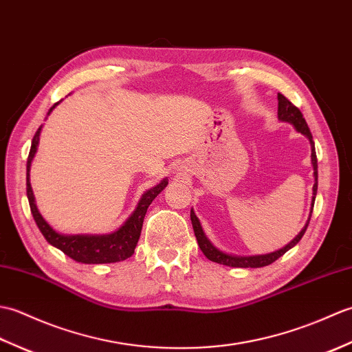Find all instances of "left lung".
Returning <instances> with one entry per match:
<instances>
[{
  "label": "left lung",
  "instance_id": "obj_1",
  "mask_svg": "<svg viewBox=\"0 0 352 352\" xmlns=\"http://www.w3.org/2000/svg\"><path fill=\"white\" fill-rule=\"evenodd\" d=\"M278 119L281 122H289L294 129L301 133L302 136H305L310 142V148H311V166H313V177H315V184H313V197H311V207H310V214L309 219L305 222V226L302 227V230L300 233L296 234V237L294 241H290L286 246H283L281 250H276L274 252L269 254H260V256H234V254H228L223 252L219 248L210 242L204 233L203 227H201V222L198 219V216L193 212V208H190V221H192V227H193V233L197 236V241L201 251L204 252V256L214 261V263L219 265H226V266H231V267H263L274 263L276 258H280L283 254H286L290 248L301 241V237L304 236L305 230L309 227V222L311 218V212H313V206H315V198H316V192H318V159H316V151H315V142H313V136L310 133V129L305 119L302 116V113L300 111V109L295 107L286 96L278 94Z\"/></svg>",
  "mask_w": 352,
  "mask_h": 352
}]
</instances>
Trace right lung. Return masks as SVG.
<instances>
[{"mask_svg": "<svg viewBox=\"0 0 352 352\" xmlns=\"http://www.w3.org/2000/svg\"><path fill=\"white\" fill-rule=\"evenodd\" d=\"M56 102L48 111V115L56 109ZM42 131V125L37 129L34 138L32 140V148H30V154L27 159V198L30 203V210H32L33 218L36 221V226L39 227L41 233L47 239V242L57 250L65 252L66 256L72 260L78 261V263L86 265H101V263H116V261H122L125 258L131 257L136 248L138 241L140 237L142 226H144V218L149 204L153 203L154 198L168 186V178L154 186V188L148 189L139 203L134 208V212L126 218V221L119 227L116 231L110 234H62L52 228L50 223L43 219L41 212L37 210L34 193L30 184V168H32V162L37 151V145H39V136Z\"/></svg>", "mask_w": 352, "mask_h": 352, "instance_id": "add662e5", "label": "right lung"}]
</instances>
